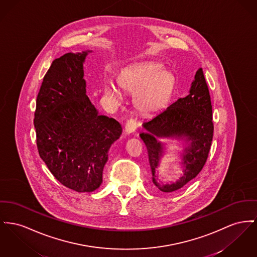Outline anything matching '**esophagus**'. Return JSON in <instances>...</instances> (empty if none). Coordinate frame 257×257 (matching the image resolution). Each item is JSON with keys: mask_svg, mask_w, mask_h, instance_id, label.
I'll return each mask as SVG.
<instances>
[{"mask_svg": "<svg viewBox=\"0 0 257 257\" xmlns=\"http://www.w3.org/2000/svg\"><path fill=\"white\" fill-rule=\"evenodd\" d=\"M137 129V122L135 119H128L125 123V132L127 134L134 133Z\"/></svg>", "mask_w": 257, "mask_h": 257, "instance_id": "1", "label": "esophagus"}]
</instances>
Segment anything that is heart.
I'll return each instance as SVG.
<instances>
[{
  "instance_id": "obj_1",
  "label": "heart",
  "mask_w": 257,
  "mask_h": 257,
  "mask_svg": "<svg viewBox=\"0 0 257 257\" xmlns=\"http://www.w3.org/2000/svg\"><path fill=\"white\" fill-rule=\"evenodd\" d=\"M118 83L122 89L136 94L134 104L141 113L152 115L168 104L175 86V76L163 69L162 64L147 62L127 71ZM104 92L113 102L120 101L119 92L113 85H106Z\"/></svg>"
}]
</instances>
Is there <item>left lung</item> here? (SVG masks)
<instances>
[{
	"instance_id": "left-lung-1",
	"label": "left lung",
	"mask_w": 257,
	"mask_h": 257,
	"mask_svg": "<svg viewBox=\"0 0 257 257\" xmlns=\"http://www.w3.org/2000/svg\"><path fill=\"white\" fill-rule=\"evenodd\" d=\"M146 130L140 137L147 146L153 184L162 192L174 193L195 179L205 165L211 149L213 124L211 96L199 68L188 94L172 103L151 119L144 121ZM175 139L183 145L180 153L181 177L176 181L163 183L159 179V167L166 153L161 140Z\"/></svg>"
}]
</instances>
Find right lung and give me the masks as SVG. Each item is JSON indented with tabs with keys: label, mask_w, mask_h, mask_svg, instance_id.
I'll return each mask as SVG.
<instances>
[{
	"label": "right lung",
	"mask_w": 257,
	"mask_h": 257,
	"mask_svg": "<svg viewBox=\"0 0 257 257\" xmlns=\"http://www.w3.org/2000/svg\"><path fill=\"white\" fill-rule=\"evenodd\" d=\"M90 52H70L52 62L34 118L41 158L57 181L76 192L100 187L108 150L122 133L119 122L101 115L86 95L83 64Z\"/></svg>",
	"instance_id": "add662e5"
}]
</instances>
